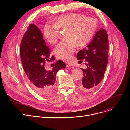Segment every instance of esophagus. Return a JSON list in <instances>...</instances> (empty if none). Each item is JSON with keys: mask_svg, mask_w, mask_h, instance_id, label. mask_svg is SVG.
<instances>
[{"mask_svg": "<svg viewBox=\"0 0 130 130\" xmlns=\"http://www.w3.org/2000/svg\"><path fill=\"white\" fill-rule=\"evenodd\" d=\"M74 64L73 63H67L66 64V66L67 67H72V66H74Z\"/></svg>", "mask_w": 130, "mask_h": 130, "instance_id": "1", "label": "esophagus"}]
</instances>
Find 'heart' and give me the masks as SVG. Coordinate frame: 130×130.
I'll use <instances>...</instances> for the list:
<instances>
[{
	"instance_id": "b5f03b06",
	"label": "heart",
	"mask_w": 130,
	"mask_h": 130,
	"mask_svg": "<svg viewBox=\"0 0 130 130\" xmlns=\"http://www.w3.org/2000/svg\"><path fill=\"white\" fill-rule=\"evenodd\" d=\"M97 28L94 18L86 17L80 13H70L60 16L55 20L54 24H46L44 27V37L50 44L56 43L58 37V29H66V39L61 40L54 48L56 57L68 61L75 51L76 45L83 47L93 37Z\"/></svg>"
}]
</instances>
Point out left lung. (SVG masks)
<instances>
[{
	"label": "left lung",
	"instance_id": "1",
	"mask_svg": "<svg viewBox=\"0 0 130 130\" xmlns=\"http://www.w3.org/2000/svg\"><path fill=\"white\" fill-rule=\"evenodd\" d=\"M108 39L106 31L100 28L92 42L85 48L78 52L77 59L85 60L86 69L83 71V78L79 88L84 92H90L103 78L108 63Z\"/></svg>",
	"mask_w": 130,
	"mask_h": 130
}]
</instances>
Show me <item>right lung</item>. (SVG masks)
I'll return each mask as SVG.
<instances>
[{
    "label": "right lung",
    "instance_id": "1",
    "mask_svg": "<svg viewBox=\"0 0 130 130\" xmlns=\"http://www.w3.org/2000/svg\"><path fill=\"white\" fill-rule=\"evenodd\" d=\"M20 59L29 83L33 89L42 96L51 94L54 89L57 72L66 65L58 60L52 70H46L45 62L49 60L50 51L38 27L32 24L22 39L20 46ZM51 59L54 60V56Z\"/></svg>",
    "mask_w": 130,
    "mask_h": 130
}]
</instances>
